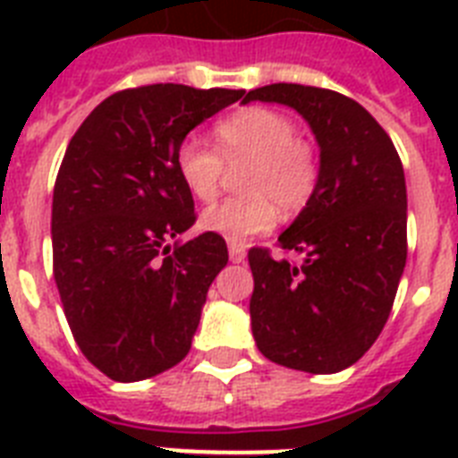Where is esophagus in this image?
<instances>
[{
  "label": "esophagus",
  "mask_w": 458,
  "mask_h": 458,
  "mask_svg": "<svg viewBox=\"0 0 458 458\" xmlns=\"http://www.w3.org/2000/svg\"><path fill=\"white\" fill-rule=\"evenodd\" d=\"M228 251H230V261H233V264H242L244 257H247V250H244L242 244H230Z\"/></svg>",
  "instance_id": "obj_1"
}]
</instances>
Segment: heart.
I'll list each match as a JSON object with an SVG mask.
<instances>
[{
	"label": "heart",
	"mask_w": 458,
	"mask_h": 458,
	"mask_svg": "<svg viewBox=\"0 0 458 458\" xmlns=\"http://www.w3.org/2000/svg\"><path fill=\"white\" fill-rule=\"evenodd\" d=\"M216 149L187 138L175 152L180 182L197 201H214L221 190L225 165H242L240 190L244 194L208 207L201 228L244 242L276 223L283 214H300L316 192L320 164L316 147L297 135L290 116L268 106L235 111L214 128Z\"/></svg>",
	"instance_id": "1"
}]
</instances>
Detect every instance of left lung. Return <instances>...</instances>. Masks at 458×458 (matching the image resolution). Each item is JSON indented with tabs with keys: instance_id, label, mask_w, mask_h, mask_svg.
I'll list each match as a JSON object with an SVG mask.
<instances>
[{
	"instance_id": "obj_1",
	"label": "left lung",
	"mask_w": 458,
	"mask_h": 458,
	"mask_svg": "<svg viewBox=\"0 0 458 458\" xmlns=\"http://www.w3.org/2000/svg\"><path fill=\"white\" fill-rule=\"evenodd\" d=\"M251 99L300 111L320 145L316 192L278 237L300 264L250 250L251 333L280 366L337 373L377 340L404 273L402 158L376 118L335 89L276 82L247 92Z\"/></svg>"
}]
</instances>
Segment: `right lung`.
I'll use <instances>...</instances> for the list:
<instances>
[{"label":"right lung","instance_id":"1","mask_svg":"<svg viewBox=\"0 0 458 458\" xmlns=\"http://www.w3.org/2000/svg\"><path fill=\"white\" fill-rule=\"evenodd\" d=\"M244 89L175 82L106 97L68 142L52 199V268L78 347L118 383L173 369L192 347L208 285L228 264L197 221L175 152Z\"/></svg>","mask_w":458,"mask_h":458}]
</instances>
